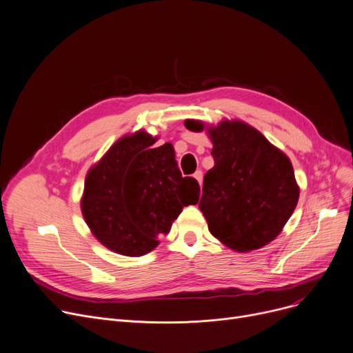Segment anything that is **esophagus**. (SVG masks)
I'll return each instance as SVG.
<instances>
[{"instance_id":"esophagus-1","label":"esophagus","mask_w":353,"mask_h":353,"mask_svg":"<svg viewBox=\"0 0 353 353\" xmlns=\"http://www.w3.org/2000/svg\"><path fill=\"white\" fill-rule=\"evenodd\" d=\"M194 178L198 181L199 185H203V171H196V172L194 174Z\"/></svg>"}]
</instances>
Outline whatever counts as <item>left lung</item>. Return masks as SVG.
Masks as SVG:
<instances>
[{"mask_svg":"<svg viewBox=\"0 0 353 353\" xmlns=\"http://www.w3.org/2000/svg\"><path fill=\"white\" fill-rule=\"evenodd\" d=\"M185 128L201 132L205 125L188 119ZM207 132L214 166L204 176L199 210L208 230L231 250L261 248L279 236L297 205L293 165L241 121H223Z\"/></svg>","mask_w":353,"mask_h":353,"instance_id":"8db88e82","label":"left lung"}]
</instances>
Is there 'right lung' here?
Listing matches in <instances>:
<instances>
[{"label": "right lung", "instance_id": "right-lung-1", "mask_svg": "<svg viewBox=\"0 0 353 353\" xmlns=\"http://www.w3.org/2000/svg\"><path fill=\"white\" fill-rule=\"evenodd\" d=\"M157 141L145 130L126 135L86 175L83 216L93 236L117 254L152 251L182 208L199 199L196 179L181 175L174 146L155 148Z\"/></svg>", "mask_w": 353, "mask_h": 353}]
</instances>
